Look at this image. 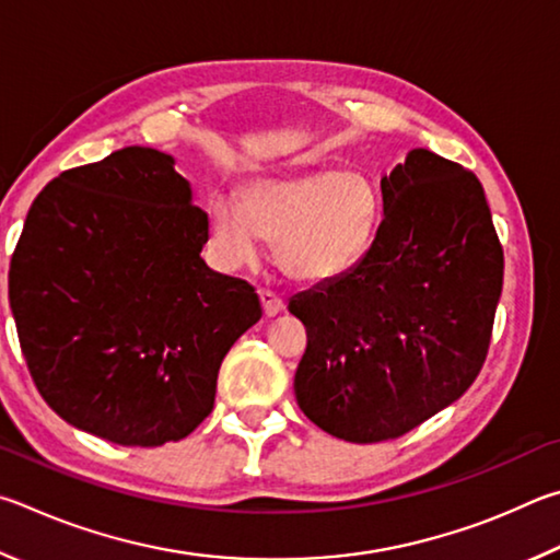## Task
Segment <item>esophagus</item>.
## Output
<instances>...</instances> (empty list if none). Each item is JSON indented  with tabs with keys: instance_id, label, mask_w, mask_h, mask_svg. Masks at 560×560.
<instances>
[{
	"instance_id": "1",
	"label": "esophagus",
	"mask_w": 560,
	"mask_h": 560,
	"mask_svg": "<svg viewBox=\"0 0 560 560\" xmlns=\"http://www.w3.org/2000/svg\"><path fill=\"white\" fill-rule=\"evenodd\" d=\"M258 298H260V305H262L265 317H275V315H280L282 310H285V302H282V300H280L278 295H275V292H270V290H260Z\"/></svg>"
}]
</instances>
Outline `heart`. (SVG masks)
Instances as JSON below:
<instances>
[{
  "label": "heart",
  "instance_id": "b5f03b06",
  "mask_svg": "<svg viewBox=\"0 0 560 560\" xmlns=\"http://www.w3.org/2000/svg\"><path fill=\"white\" fill-rule=\"evenodd\" d=\"M211 243L238 268L258 258L260 238L275 243V262L298 282L337 280L364 260L378 229L381 196L361 172H315L258 179L211 201Z\"/></svg>",
  "mask_w": 560,
  "mask_h": 560
}]
</instances>
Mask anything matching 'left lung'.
I'll use <instances>...</instances> for the list:
<instances>
[{"label": "left lung", "instance_id": "obj_1", "mask_svg": "<svg viewBox=\"0 0 560 560\" xmlns=\"http://www.w3.org/2000/svg\"><path fill=\"white\" fill-rule=\"evenodd\" d=\"M381 194L384 221L364 260L288 305L307 329L298 404L347 443L406 435L472 386L504 282L472 172L418 147L381 176Z\"/></svg>", "mask_w": 560, "mask_h": 560}]
</instances>
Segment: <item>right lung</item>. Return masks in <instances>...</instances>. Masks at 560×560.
Returning a JSON list of instances; mask_svg holds the SVG:
<instances>
[{"label": "right lung", "instance_id": "add662e5", "mask_svg": "<svg viewBox=\"0 0 560 560\" xmlns=\"http://www.w3.org/2000/svg\"><path fill=\"white\" fill-rule=\"evenodd\" d=\"M209 215L174 156L125 147L44 186L9 265L38 394L115 445L182 440L213 410L223 357L262 317L201 258Z\"/></svg>", "mask_w": 560, "mask_h": 560}]
</instances>
